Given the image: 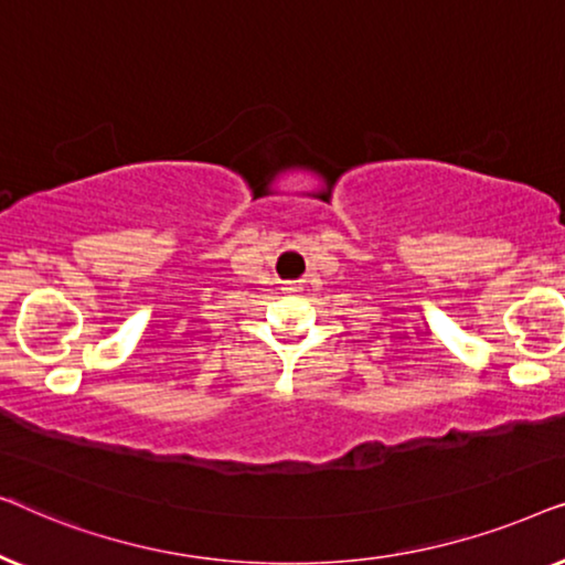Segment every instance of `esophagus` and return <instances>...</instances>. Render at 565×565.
I'll return each mask as SVG.
<instances>
[{
  "label": "esophagus",
  "mask_w": 565,
  "mask_h": 565,
  "mask_svg": "<svg viewBox=\"0 0 565 565\" xmlns=\"http://www.w3.org/2000/svg\"><path fill=\"white\" fill-rule=\"evenodd\" d=\"M300 288H303V285H300V282H285L282 285V290H288V292H298Z\"/></svg>",
  "instance_id": "esophagus-1"
}]
</instances>
